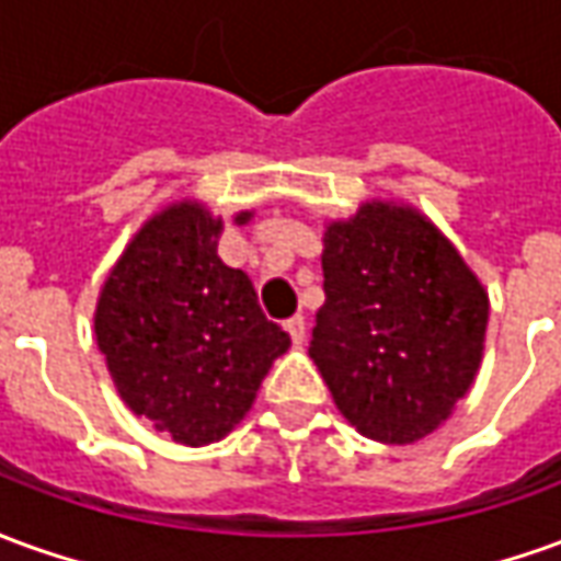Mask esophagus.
I'll use <instances>...</instances> for the list:
<instances>
[{
	"label": "esophagus",
	"mask_w": 561,
	"mask_h": 561,
	"mask_svg": "<svg viewBox=\"0 0 561 561\" xmlns=\"http://www.w3.org/2000/svg\"><path fill=\"white\" fill-rule=\"evenodd\" d=\"M285 331L291 334L294 343H304V336H307V321H304V316H291V319L285 321Z\"/></svg>",
	"instance_id": "esophagus-1"
}]
</instances>
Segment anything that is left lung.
<instances>
[{"label":"left lung","instance_id":"1","mask_svg":"<svg viewBox=\"0 0 561 561\" xmlns=\"http://www.w3.org/2000/svg\"><path fill=\"white\" fill-rule=\"evenodd\" d=\"M321 273L309 358L336 410L379 444H416L471 389L483 285L437 227L391 203L328 227Z\"/></svg>","mask_w":561,"mask_h":561}]
</instances>
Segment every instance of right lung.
Masks as SVG:
<instances>
[{"label":"right lung","mask_w":561,"mask_h":561,"mask_svg":"<svg viewBox=\"0 0 561 561\" xmlns=\"http://www.w3.org/2000/svg\"><path fill=\"white\" fill-rule=\"evenodd\" d=\"M218 237L221 221L197 203L170 206L136 233L96 304V343L124 403L185 446L221 440L291 346L252 279L218 257Z\"/></svg>","instance_id":"right-lung-1"}]
</instances>
